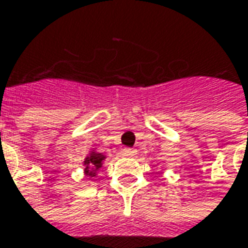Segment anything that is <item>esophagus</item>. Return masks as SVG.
Returning a JSON list of instances; mask_svg holds the SVG:
<instances>
[{
  "label": "esophagus",
  "mask_w": 248,
  "mask_h": 248,
  "mask_svg": "<svg viewBox=\"0 0 248 248\" xmlns=\"http://www.w3.org/2000/svg\"><path fill=\"white\" fill-rule=\"evenodd\" d=\"M135 153H136L135 149H132V148H125V149L123 151V156L132 157V156H135Z\"/></svg>",
  "instance_id": "1"
}]
</instances>
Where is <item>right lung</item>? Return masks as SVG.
Segmentation results:
<instances>
[{"label":"right lung","instance_id":"1","mask_svg":"<svg viewBox=\"0 0 248 248\" xmlns=\"http://www.w3.org/2000/svg\"><path fill=\"white\" fill-rule=\"evenodd\" d=\"M106 160V156H103L102 153H95V152H92L90 156L87 157L86 161H84V165H86V171L87 176L93 177L96 173L95 170H99L103 165V161Z\"/></svg>","mask_w":248,"mask_h":248}]
</instances>
